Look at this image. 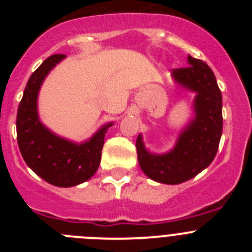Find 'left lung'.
I'll list each match as a JSON object with an SVG mask.
<instances>
[{
    "label": "left lung",
    "instance_id": "8db88e82",
    "mask_svg": "<svg viewBox=\"0 0 252 252\" xmlns=\"http://www.w3.org/2000/svg\"><path fill=\"white\" fill-rule=\"evenodd\" d=\"M189 65L171 70L174 81L197 93L194 119L180 132L174 149L151 154L137 136V159L150 179L164 184H180L192 179L213 161L222 135V94L212 69L204 62L188 57Z\"/></svg>",
    "mask_w": 252,
    "mask_h": 252
}]
</instances>
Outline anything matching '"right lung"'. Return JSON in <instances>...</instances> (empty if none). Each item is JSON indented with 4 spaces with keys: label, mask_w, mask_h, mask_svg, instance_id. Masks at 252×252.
<instances>
[{
    "label": "right lung",
    "mask_w": 252,
    "mask_h": 252,
    "mask_svg": "<svg viewBox=\"0 0 252 252\" xmlns=\"http://www.w3.org/2000/svg\"><path fill=\"white\" fill-rule=\"evenodd\" d=\"M65 55L55 54L31 74L19 104L17 142L31 170L57 187H74L93 177L101 162L104 136L112 124L102 126L83 144H74L46 128L37 115V94L44 79Z\"/></svg>",
    "instance_id": "add662e5"
}]
</instances>
